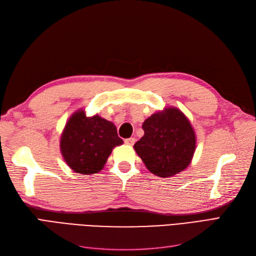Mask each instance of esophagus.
Segmentation results:
<instances>
[{
  "instance_id": "obj_1",
  "label": "esophagus",
  "mask_w": 256,
  "mask_h": 256,
  "mask_svg": "<svg viewBox=\"0 0 256 256\" xmlns=\"http://www.w3.org/2000/svg\"><path fill=\"white\" fill-rule=\"evenodd\" d=\"M136 142V138H126L125 140V144L129 145V146H132Z\"/></svg>"
}]
</instances>
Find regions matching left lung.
Returning <instances> with one entry per match:
<instances>
[{"label": "left lung", "mask_w": 256, "mask_h": 256, "mask_svg": "<svg viewBox=\"0 0 256 256\" xmlns=\"http://www.w3.org/2000/svg\"><path fill=\"white\" fill-rule=\"evenodd\" d=\"M142 128L144 136L134 148L150 173L166 178L189 166L196 148V134L178 108L166 106L154 113Z\"/></svg>", "instance_id": "left-lung-1"}]
</instances>
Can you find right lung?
<instances>
[{
  "mask_svg": "<svg viewBox=\"0 0 256 256\" xmlns=\"http://www.w3.org/2000/svg\"><path fill=\"white\" fill-rule=\"evenodd\" d=\"M124 143L112 122L76 110L68 118L60 134V148L74 172L92 175L102 171L114 147Z\"/></svg>",
  "mask_w": 256,
  "mask_h": 256,
  "instance_id": "right-lung-1",
  "label": "right lung"
}]
</instances>
